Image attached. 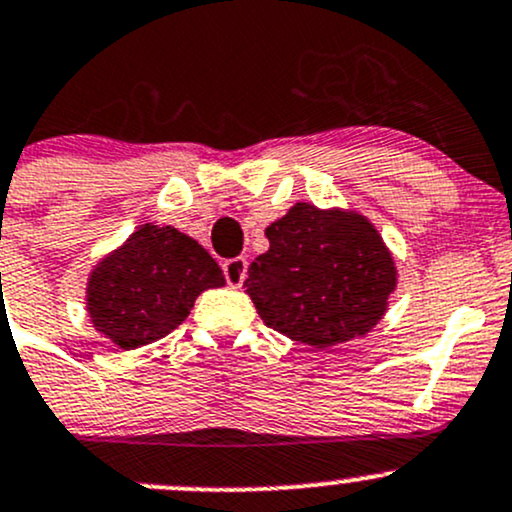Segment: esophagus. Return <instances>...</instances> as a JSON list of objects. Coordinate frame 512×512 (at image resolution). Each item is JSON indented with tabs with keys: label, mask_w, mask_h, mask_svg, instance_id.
Here are the masks:
<instances>
[{
	"label": "esophagus",
	"mask_w": 512,
	"mask_h": 512,
	"mask_svg": "<svg viewBox=\"0 0 512 512\" xmlns=\"http://www.w3.org/2000/svg\"><path fill=\"white\" fill-rule=\"evenodd\" d=\"M223 274H226V282L238 289V286L245 282V274H247L245 257H233V260L223 262Z\"/></svg>",
	"instance_id": "1"
}]
</instances>
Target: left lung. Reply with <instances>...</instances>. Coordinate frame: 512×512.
<instances>
[{
	"mask_svg": "<svg viewBox=\"0 0 512 512\" xmlns=\"http://www.w3.org/2000/svg\"><path fill=\"white\" fill-rule=\"evenodd\" d=\"M265 235L269 250L247 269L245 289L267 328L325 350L379 323L396 265L367 218L299 201Z\"/></svg>",
	"mask_w": 512,
	"mask_h": 512,
	"instance_id": "8db88e82",
	"label": "left lung"
}]
</instances>
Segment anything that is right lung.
I'll use <instances>...</instances> for the list:
<instances>
[{
	"mask_svg": "<svg viewBox=\"0 0 512 512\" xmlns=\"http://www.w3.org/2000/svg\"><path fill=\"white\" fill-rule=\"evenodd\" d=\"M223 284L221 267L194 238L145 223L94 267L87 311L116 347L136 350L172 333L201 291Z\"/></svg>",
	"mask_w": 512,
	"mask_h": 512,
	"instance_id": "obj_1",
	"label": "right lung"
}]
</instances>
